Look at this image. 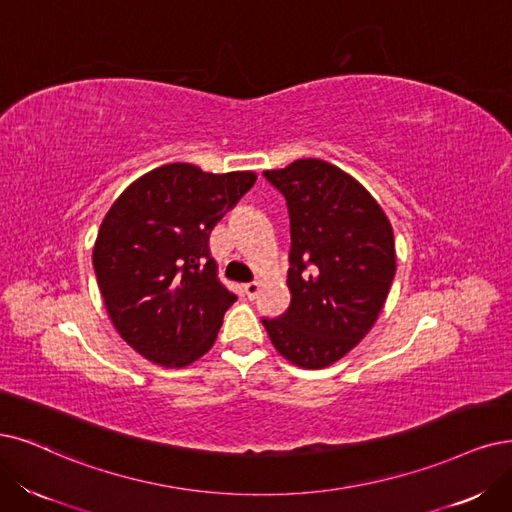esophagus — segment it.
<instances>
[{"mask_svg": "<svg viewBox=\"0 0 512 512\" xmlns=\"http://www.w3.org/2000/svg\"><path fill=\"white\" fill-rule=\"evenodd\" d=\"M242 291H244L246 297L253 299L257 295V291H259V285H257V282H246V285L242 287Z\"/></svg>", "mask_w": 512, "mask_h": 512, "instance_id": "obj_1", "label": "esophagus"}]
</instances>
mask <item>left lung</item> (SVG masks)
Returning <instances> with one entry per match:
<instances>
[{"instance_id": "8db88e82", "label": "left lung", "mask_w": 512, "mask_h": 512, "mask_svg": "<svg viewBox=\"0 0 512 512\" xmlns=\"http://www.w3.org/2000/svg\"><path fill=\"white\" fill-rule=\"evenodd\" d=\"M263 177L287 200L291 306L261 323L291 363L323 369L361 342L386 304L392 227L361 183L323 160H295Z\"/></svg>"}]
</instances>
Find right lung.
Masks as SVG:
<instances>
[{
  "instance_id": "add662e5",
  "label": "right lung",
  "mask_w": 512,
  "mask_h": 512,
  "mask_svg": "<svg viewBox=\"0 0 512 512\" xmlns=\"http://www.w3.org/2000/svg\"><path fill=\"white\" fill-rule=\"evenodd\" d=\"M255 181L253 173L166 164L109 208L94 242V274L113 327L149 361L185 367L213 348L238 297L217 280L208 238Z\"/></svg>"
}]
</instances>
